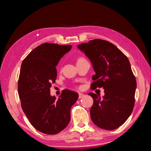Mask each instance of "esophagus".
<instances>
[{
    "mask_svg": "<svg viewBox=\"0 0 151 151\" xmlns=\"http://www.w3.org/2000/svg\"><path fill=\"white\" fill-rule=\"evenodd\" d=\"M84 96H85V94H83V93H78V98L79 99L83 98Z\"/></svg>",
    "mask_w": 151,
    "mask_h": 151,
    "instance_id": "obj_1",
    "label": "esophagus"
}]
</instances>
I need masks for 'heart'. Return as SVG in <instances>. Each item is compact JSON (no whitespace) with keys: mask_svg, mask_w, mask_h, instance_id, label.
Returning a JSON list of instances; mask_svg holds the SVG:
<instances>
[{"mask_svg":"<svg viewBox=\"0 0 151 151\" xmlns=\"http://www.w3.org/2000/svg\"><path fill=\"white\" fill-rule=\"evenodd\" d=\"M80 59H81V58H80ZM78 60H79V59H78Z\"/></svg>","mask_w":151,"mask_h":151,"instance_id":"heart-1","label":"heart"}]
</instances>
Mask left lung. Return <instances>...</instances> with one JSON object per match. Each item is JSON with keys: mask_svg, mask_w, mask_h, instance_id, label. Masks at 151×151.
<instances>
[{"mask_svg": "<svg viewBox=\"0 0 151 151\" xmlns=\"http://www.w3.org/2000/svg\"><path fill=\"white\" fill-rule=\"evenodd\" d=\"M78 48L91 60L95 75L91 88L103 87V98L89 93L93 99L91 117L97 127L114 130L124 123L134 105L137 81L128 58L111 42L91 40Z\"/></svg>", "mask_w": 151, "mask_h": 151, "instance_id": "8db88e82", "label": "left lung"}]
</instances>
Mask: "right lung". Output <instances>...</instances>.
<instances>
[{"mask_svg":"<svg viewBox=\"0 0 151 151\" xmlns=\"http://www.w3.org/2000/svg\"><path fill=\"white\" fill-rule=\"evenodd\" d=\"M71 45L43 43L22 61L18 81L21 107L34 128L47 134H55L69 123L70 109L78 98L77 93L65 89L59 99L50 96L55 83L56 66Z\"/></svg>","mask_w":151,"mask_h":151,"instance_id":"1","label":"right lung"}]
</instances>
